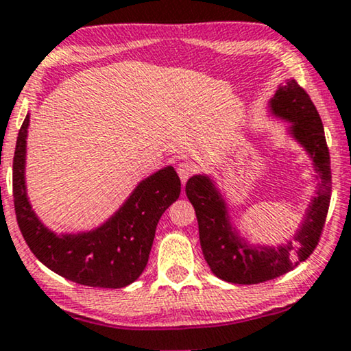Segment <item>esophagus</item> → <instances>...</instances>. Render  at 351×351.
<instances>
[{
  "label": "esophagus",
  "mask_w": 351,
  "mask_h": 351,
  "mask_svg": "<svg viewBox=\"0 0 351 351\" xmlns=\"http://www.w3.org/2000/svg\"><path fill=\"white\" fill-rule=\"evenodd\" d=\"M194 171H195V168H194V165H191L189 162H181L178 165V175L183 183H186V181L193 176Z\"/></svg>",
  "instance_id": "obj_1"
}]
</instances>
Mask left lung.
Masks as SVG:
<instances>
[{
	"instance_id": "8db88e82",
	"label": "left lung",
	"mask_w": 351,
	"mask_h": 351,
	"mask_svg": "<svg viewBox=\"0 0 351 351\" xmlns=\"http://www.w3.org/2000/svg\"><path fill=\"white\" fill-rule=\"evenodd\" d=\"M273 115L291 121L289 133L302 144L315 165L316 197L293 236L279 247L250 245L231 226L223 195L207 175H194L186 195L195 210L205 261L215 276L232 284H260L292 271L316 249L330 202V157L321 117L306 91L295 80L279 86L269 101Z\"/></svg>"
}]
</instances>
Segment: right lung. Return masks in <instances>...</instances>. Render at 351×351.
<instances>
[{"label":"right lung","instance_id":"1","mask_svg":"<svg viewBox=\"0 0 351 351\" xmlns=\"http://www.w3.org/2000/svg\"><path fill=\"white\" fill-rule=\"evenodd\" d=\"M25 117L12 162V194L17 224L34 255L69 281L90 287L120 289L141 276L163 212L180 197L181 181L165 167L136 186L125 204L96 230L56 234L36 217L25 189Z\"/></svg>","mask_w":351,"mask_h":351}]
</instances>
